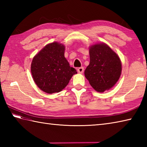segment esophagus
Wrapping results in <instances>:
<instances>
[{
    "mask_svg": "<svg viewBox=\"0 0 147 147\" xmlns=\"http://www.w3.org/2000/svg\"><path fill=\"white\" fill-rule=\"evenodd\" d=\"M77 71H78V73L82 74V73H83V71H84V68H83V67H79V68L77 69Z\"/></svg>",
    "mask_w": 147,
    "mask_h": 147,
    "instance_id": "34e87169",
    "label": "esophagus"
}]
</instances>
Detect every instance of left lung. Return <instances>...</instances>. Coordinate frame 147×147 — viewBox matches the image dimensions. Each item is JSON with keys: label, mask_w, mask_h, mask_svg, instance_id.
<instances>
[{"label": "left lung", "mask_w": 147, "mask_h": 147, "mask_svg": "<svg viewBox=\"0 0 147 147\" xmlns=\"http://www.w3.org/2000/svg\"><path fill=\"white\" fill-rule=\"evenodd\" d=\"M90 64L85 76L93 88L104 92L112 88L119 79L122 64L119 55L105 43H97L89 48Z\"/></svg>", "instance_id": "8db88e82"}]
</instances>
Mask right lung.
<instances>
[{"label":"right lung","instance_id":"right-lung-1","mask_svg":"<svg viewBox=\"0 0 147 147\" xmlns=\"http://www.w3.org/2000/svg\"><path fill=\"white\" fill-rule=\"evenodd\" d=\"M64 52L65 46L54 42L46 45L33 58L31 73L43 92L51 94L62 91L77 73L65 58Z\"/></svg>","mask_w":147,"mask_h":147}]
</instances>
